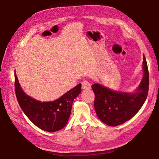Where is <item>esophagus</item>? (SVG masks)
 Here are the masks:
<instances>
[{
	"instance_id": "esophagus-1",
	"label": "esophagus",
	"mask_w": 159,
	"mask_h": 159,
	"mask_svg": "<svg viewBox=\"0 0 159 159\" xmlns=\"http://www.w3.org/2000/svg\"><path fill=\"white\" fill-rule=\"evenodd\" d=\"M82 88L83 89H89L91 88V84L87 80H84L82 82Z\"/></svg>"
}]
</instances>
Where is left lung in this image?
Here are the masks:
<instances>
[{"mask_svg": "<svg viewBox=\"0 0 159 159\" xmlns=\"http://www.w3.org/2000/svg\"><path fill=\"white\" fill-rule=\"evenodd\" d=\"M143 76L135 93L118 92L94 83V108L99 119L109 126H116L131 119L146 101L149 89V72L146 57L143 61Z\"/></svg>", "mask_w": 159, "mask_h": 159, "instance_id": "obj_1", "label": "left lung"}]
</instances>
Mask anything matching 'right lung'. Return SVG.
<instances>
[{"label":"right lung","mask_w":159,"mask_h":159,"mask_svg":"<svg viewBox=\"0 0 159 159\" xmlns=\"http://www.w3.org/2000/svg\"><path fill=\"white\" fill-rule=\"evenodd\" d=\"M15 92L17 100L29 119L40 129L47 132L58 131L66 126L69 120L74 99L81 92L79 83L53 102H40L23 92L15 72Z\"/></svg>","instance_id":"right-lung-1"}]
</instances>
